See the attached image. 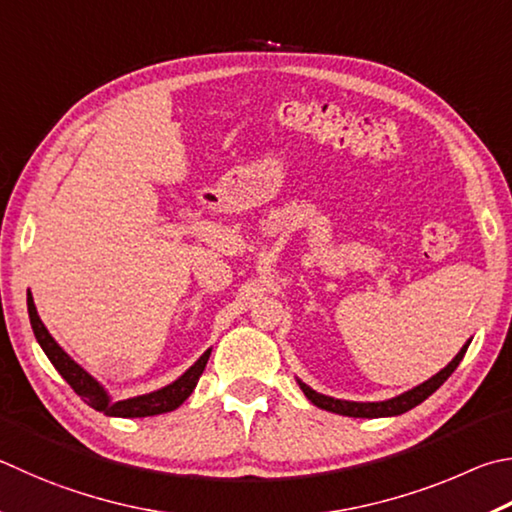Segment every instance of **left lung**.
Wrapping results in <instances>:
<instances>
[{
  "instance_id": "8db88e82",
  "label": "left lung",
  "mask_w": 512,
  "mask_h": 512,
  "mask_svg": "<svg viewBox=\"0 0 512 512\" xmlns=\"http://www.w3.org/2000/svg\"><path fill=\"white\" fill-rule=\"evenodd\" d=\"M470 347V340L466 345L461 347V351L454 356L448 365H445L439 374H434L430 380H425V383L416 385L412 389H407V392L398 394L394 398H387V401H376V403H358V401H342V398H333V396H324L318 394L315 389H311L306 383H302L300 378H297V385L304 392V396L309 398L313 405H318L320 410H327L333 414H340V416H353V418H383V416H398V414H405L410 412L412 407L421 405L427 396H432L436 389H439L445 380L452 376V371L459 367V362L466 356V351Z\"/></svg>"
}]
</instances>
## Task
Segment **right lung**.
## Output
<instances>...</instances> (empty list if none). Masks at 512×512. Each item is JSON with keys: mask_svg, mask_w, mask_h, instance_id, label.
<instances>
[{"mask_svg": "<svg viewBox=\"0 0 512 512\" xmlns=\"http://www.w3.org/2000/svg\"><path fill=\"white\" fill-rule=\"evenodd\" d=\"M26 304H29V318H31L35 340L40 342V347L46 353V358L51 360V365L58 369V374L67 380L73 392H76L82 401L107 416L143 418V416H156V414H165V412L176 410V407H179L185 398L194 392V387H197L203 369H206V365H208L212 349L203 353V356L194 362V365L185 371L183 376L176 378L174 383L156 389V392H150V394L125 398V401H111L107 389L102 387L98 380L89 374V371L82 369L78 362L73 360L69 353L53 340L49 329L44 327L40 315H37L31 291H29V295H26Z\"/></svg>", "mask_w": 512, "mask_h": 512, "instance_id": "obj_1", "label": "right lung"}]
</instances>
